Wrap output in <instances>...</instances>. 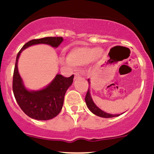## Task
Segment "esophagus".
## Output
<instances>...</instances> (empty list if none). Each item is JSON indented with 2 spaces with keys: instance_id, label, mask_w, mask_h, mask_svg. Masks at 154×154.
Returning <instances> with one entry per match:
<instances>
[{
  "instance_id": "1",
  "label": "esophagus",
  "mask_w": 154,
  "mask_h": 154,
  "mask_svg": "<svg viewBox=\"0 0 154 154\" xmlns=\"http://www.w3.org/2000/svg\"><path fill=\"white\" fill-rule=\"evenodd\" d=\"M80 77V74L79 73H77V72H76V73H74V79H77L78 78V77Z\"/></svg>"
}]
</instances>
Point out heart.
I'll use <instances>...</instances> for the list:
<instances>
[{"mask_svg": "<svg viewBox=\"0 0 154 154\" xmlns=\"http://www.w3.org/2000/svg\"><path fill=\"white\" fill-rule=\"evenodd\" d=\"M100 55L97 48L78 47L72 50L67 55V60L73 66H82L87 65Z\"/></svg>", "mask_w": 154, "mask_h": 154, "instance_id": "1", "label": "heart"}]
</instances>
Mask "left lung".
Returning <instances> with one entry per match:
<instances>
[{"label": "left lung", "instance_id": "1", "mask_svg": "<svg viewBox=\"0 0 154 154\" xmlns=\"http://www.w3.org/2000/svg\"><path fill=\"white\" fill-rule=\"evenodd\" d=\"M88 84H90V80L88 79ZM85 103L87 104V107H88V109L92 112L94 114H95L96 116H99V117L102 118H113V117H117L119 115H113V114H109V113H107L104 111L102 110L101 109H99L97 106L94 104V102H93V99L91 98V94H90V89H88L87 94L85 95Z\"/></svg>", "mask_w": 154, "mask_h": 154}]
</instances>
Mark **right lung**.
Listing matches in <instances>:
<instances>
[{
  "instance_id": "right-lung-1",
  "label": "right lung",
  "mask_w": 154,
  "mask_h": 154,
  "mask_svg": "<svg viewBox=\"0 0 154 154\" xmlns=\"http://www.w3.org/2000/svg\"><path fill=\"white\" fill-rule=\"evenodd\" d=\"M63 40L60 36L32 39L22 47L17 55L13 75V93L22 110L33 119L47 121L58 116L63 107L66 92L73 82L74 74L69 77L57 74L51 83L45 88L37 91H28L23 85L18 72L17 62L20 53L27 47L37 44H47L57 47Z\"/></svg>"
}]
</instances>
